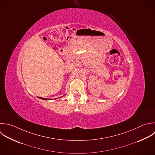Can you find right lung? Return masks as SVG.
Returning <instances> with one entry per match:
<instances>
[{"instance_id": "1", "label": "right lung", "mask_w": 155, "mask_h": 155, "mask_svg": "<svg viewBox=\"0 0 155 155\" xmlns=\"http://www.w3.org/2000/svg\"><path fill=\"white\" fill-rule=\"evenodd\" d=\"M41 99H44V100H47V99H46V98H43V97H41Z\"/></svg>"}]
</instances>
